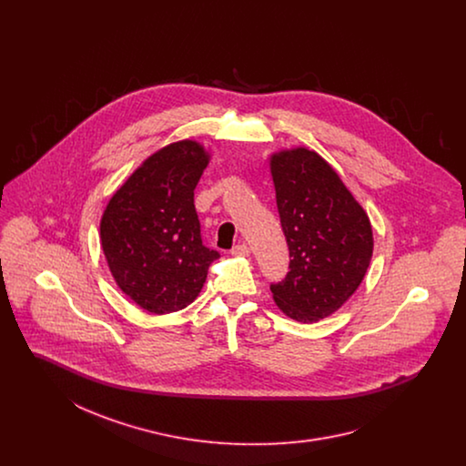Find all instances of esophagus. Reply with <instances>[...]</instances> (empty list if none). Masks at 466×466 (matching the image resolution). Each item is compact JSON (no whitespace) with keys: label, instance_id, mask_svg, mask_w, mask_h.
I'll return each mask as SVG.
<instances>
[{"label":"esophagus","instance_id":"obj_1","mask_svg":"<svg viewBox=\"0 0 466 466\" xmlns=\"http://www.w3.org/2000/svg\"><path fill=\"white\" fill-rule=\"evenodd\" d=\"M230 253L236 255V257H248V255H249V248H248V244H236V246L230 249Z\"/></svg>","mask_w":466,"mask_h":466}]
</instances>
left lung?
<instances>
[{"instance_id":"left-lung-1","label":"left lung","mask_w":466,"mask_h":466,"mask_svg":"<svg viewBox=\"0 0 466 466\" xmlns=\"http://www.w3.org/2000/svg\"><path fill=\"white\" fill-rule=\"evenodd\" d=\"M289 272L270 291L291 319L330 316L360 287L372 258L367 213L332 167L308 148L270 158Z\"/></svg>"}]
</instances>
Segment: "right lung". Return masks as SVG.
I'll return each mask as SVG.
<instances>
[{"instance_id":"obj_1","label":"right lung","mask_w":466,"mask_h":466,"mask_svg":"<svg viewBox=\"0 0 466 466\" xmlns=\"http://www.w3.org/2000/svg\"><path fill=\"white\" fill-rule=\"evenodd\" d=\"M206 166L199 143H173L148 157L103 213L101 246L111 274L148 312L187 308L199 295L208 267L220 258L202 244L194 204Z\"/></svg>"}]
</instances>
